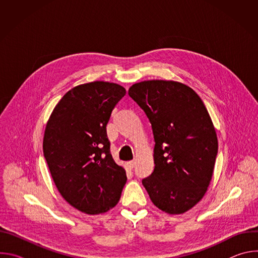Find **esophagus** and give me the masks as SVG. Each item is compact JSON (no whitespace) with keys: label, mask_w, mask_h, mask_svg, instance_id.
Listing matches in <instances>:
<instances>
[{"label":"esophagus","mask_w":258,"mask_h":258,"mask_svg":"<svg viewBox=\"0 0 258 258\" xmlns=\"http://www.w3.org/2000/svg\"><path fill=\"white\" fill-rule=\"evenodd\" d=\"M126 164H127V167H128L130 169H133V168L136 166V160H132V161H128Z\"/></svg>","instance_id":"34e87169"}]
</instances>
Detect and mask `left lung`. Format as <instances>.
<instances>
[{"mask_svg": "<svg viewBox=\"0 0 258 258\" xmlns=\"http://www.w3.org/2000/svg\"><path fill=\"white\" fill-rule=\"evenodd\" d=\"M128 95L149 118L154 170L142 180L153 204L169 214L194 207L205 195L217 155V137L201 98L172 81H145Z\"/></svg>", "mask_w": 258, "mask_h": 258, "instance_id": "obj_1", "label": "left lung"}]
</instances>
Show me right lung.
<instances>
[{
    "label": "right lung",
    "instance_id": "add662e5",
    "mask_svg": "<svg viewBox=\"0 0 258 258\" xmlns=\"http://www.w3.org/2000/svg\"><path fill=\"white\" fill-rule=\"evenodd\" d=\"M125 95L117 84L93 82L68 91L47 122L43 150L61 196L78 210L99 214L119 201L126 174L110 153L106 125Z\"/></svg>",
    "mask_w": 258,
    "mask_h": 258
}]
</instances>
